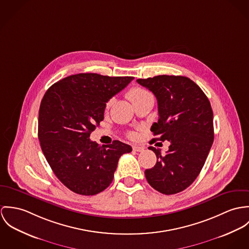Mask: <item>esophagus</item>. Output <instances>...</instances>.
<instances>
[{
	"instance_id": "34e87169",
	"label": "esophagus",
	"mask_w": 249,
	"mask_h": 249,
	"mask_svg": "<svg viewBox=\"0 0 249 249\" xmlns=\"http://www.w3.org/2000/svg\"><path fill=\"white\" fill-rule=\"evenodd\" d=\"M133 150H134V151H136V152H142V151L144 150V147L135 145V146H133Z\"/></svg>"
}]
</instances>
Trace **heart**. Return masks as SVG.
Returning <instances> with one entry per match:
<instances>
[{
  "label": "heart",
  "mask_w": 249,
  "mask_h": 249,
  "mask_svg": "<svg viewBox=\"0 0 249 249\" xmlns=\"http://www.w3.org/2000/svg\"><path fill=\"white\" fill-rule=\"evenodd\" d=\"M148 95H150V93L146 89H144L143 88H140V87H134V88L130 89L127 92V97L131 100V102L133 104L137 103L140 99H142ZM111 102H112L111 99L107 102V104H106L107 108H109L111 106ZM130 136L134 137V134H131Z\"/></svg>",
  "instance_id": "heart-1"
}]
</instances>
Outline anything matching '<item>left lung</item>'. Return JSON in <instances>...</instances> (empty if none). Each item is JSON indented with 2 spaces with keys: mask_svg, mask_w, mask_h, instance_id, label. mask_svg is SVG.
Segmentation results:
<instances>
[{
  "mask_svg": "<svg viewBox=\"0 0 249 249\" xmlns=\"http://www.w3.org/2000/svg\"><path fill=\"white\" fill-rule=\"evenodd\" d=\"M137 82L151 90L158 100L160 117L151 127L156 137L152 143L170 142L166 155L149 147L158 161L145 170L146 179L160 193H179L196 178L213 144L210 102L201 89L185 76L158 75Z\"/></svg>",
  "mask_w": 249,
  "mask_h": 249,
  "instance_id": "8db88e82",
  "label": "left lung"
}]
</instances>
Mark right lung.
I'll return each instance as SVG.
<instances>
[{
	"label": "right lung",
	"instance_id": "add662e5",
	"mask_svg": "<svg viewBox=\"0 0 249 249\" xmlns=\"http://www.w3.org/2000/svg\"><path fill=\"white\" fill-rule=\"evenodd\" d=\"M133 79L78 73L46 91L39 109L38 138L56 177L72 192L92 196L105 190L119 158L132 152L119 140L100 146L89 135L104 119L106 103Z\"/></svg>",
	"mask_w": 249,
	"mask_h": 249
}]
</instances>
